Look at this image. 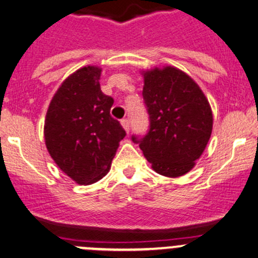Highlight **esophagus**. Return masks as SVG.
Masks as SVG:
<instances>
[{
  "instance_id": "obj_1",
  "label": "esophagus",
  "mask_w": 258,
  "mask_h": 258,
  "mask_svg": "<svg viewBox=\"0 0 258 258\" xmlns=\"http://www.w3.org/2000/svg\"><path fill=\"white\" fill-rule=\"evenodd\" d=\"M120 124H121V125H123V128L125 129V132L129 133V130H130V120H129V119L128 118L121 119Z\"/></svg>"
}]
</instances>
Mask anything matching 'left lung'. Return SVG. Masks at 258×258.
<instances>
[{"instance_id":"obj_1","label":"left lung","mask_w":258,"mask_h":258,"mask_svg":"<svg viewBox=\"0 0 258 258\" xmlns=\"http://www.w3.org/2000/svg\"><path fill=\"white\" fill-rule=\"evenodd\" d=\"M143 98L150 124L144 137L132 135V140L157 173H187L212 134L213 114L206 96L188 75L166 66L144 74Z\"/></svg>"}]
</instances>
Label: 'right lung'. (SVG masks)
<instances>
[{
  "label": "right lung",
  "instance_id": "obj_1",
  "mask_svg": "<svg viewBox=\"0 0 258 258\" xmlns=\"http://www.w3.org/2000/svg\"><path fill=\"white\" fill-rule=\"evenodd\" d=\"M101 69L86 66L68 77L46 112L44 138L49 154L63 173L79 184L106 176L126 135L110 115L114 99L99 86Z\"/></svg>",
  "mask_w": 258,
  "mask_h": 258
}]
</instances>
